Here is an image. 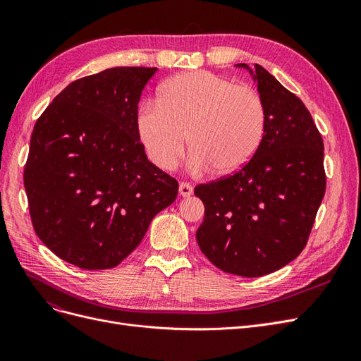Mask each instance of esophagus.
Returning a JSON list of instances; mask_svg holds the SVG:
<instances>
[{
    "label": "esophagus",
    "instance_id": "34e87169",
    "mask_svg": "<svg viewBox=\"0 0 361 361\" xmlns=\"http://www.w3.org/2000/svg\"><path fill=\"white\" fill-rule=\"evenodd\" d=\"M179 194L182 195V197H190V195L192 194V185L187 183V182H180L179 183Z\"/></svg>",
    "mask_w": 361,
    "mask_h": 361
}]
</instances>
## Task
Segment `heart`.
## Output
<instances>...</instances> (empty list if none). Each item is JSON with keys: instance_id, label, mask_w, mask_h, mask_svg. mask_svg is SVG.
Wrapping results in <instances>:
<instances>
[{"instance_id": "obj_1", "label": "heart", "mask_w": 361, "mask_h": 361, "mask_svg": "<svg viewBox=\"0 0 361 361\" xmlns=\"http://www.w3.org/2000/svg\"><path fill=\"white\" fill-rule=\"evenodd\" d=\"M137 128L147 157L164 171L176 169L190 138L191 169L233 174L255 158L267 133V106L253 87L207 71L173 76L159 104H145Z\"/></svg>"}]
</instances>
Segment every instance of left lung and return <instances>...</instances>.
Segmentation results:
<instances>
[{"label":"left lung","mask_w":361,"mask_h":361,"mask_svg":"<svg viewBox=\"0 0 361 361\" xmlns=\"http://www.w3.org/2000/svg\"><path fill=\"white\" fill-rule=\"evenodd\" d=\"M245 68L267 106V133L255 158L228 178L197 185L204 204L195 238L228 274L260 277L307 244L325 194L324 141L300 97L259 64Z\"/></svg>","instance_id":"1"}]
</instances>
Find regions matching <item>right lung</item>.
Wrapping results in <instances>:
<instances>
[{"label":"right lung","mask_w":361,"mask_h":361,"mask_svg":"<svg viewBox=\"0 0 361 361\" xmlns=\"http://www.w3.org/2000/svg\"><path fill=\"white\" fill-rule=\"evenodd\" d=\"M157 68H111L71 82L31 134L24 187L32 227L54 255L110 269L178 195L152 164L137 128L138 102Z\"/></svg>","instance_id":"1"}]
</instances>
